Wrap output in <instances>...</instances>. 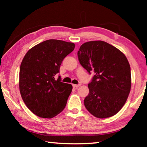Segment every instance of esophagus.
Here are the masks:
<instances>
[{
	"label": "esophagus",
	"instance_id": "34e87169",
	"mask_svg": "<svg viewBox=\"0 0 147 147\" xmlns=\"http://www.w3.org/2000/svg\"><path fill=\"white\" fill-rule=\"evenodd\" d=\"M80 86V84H73V87L74 88H78V87Z\"/></svg>",
	"mask_w": 147,
	"mask_h": 147
}]
</instances>
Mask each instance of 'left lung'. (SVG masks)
<instances>
[{
  "instance_id": "obj_1",
  "label": "left lung",
  "mask_w": 147,
  "mask_h": 147,
  "mask_svg": "<svg viewBox=\"0 0 147 147\" xmlns=\"http://www.w3.org/2000/svg\"><path fill=\"white\" fill-rule=\"evenodd\" d=\"M80 63L94 75L88 84L84 105L97 118L117 113L127 100L131 89L130 66L125 55L102 41L86 42L78 52Z\"/></svg>"
}]
</instances>
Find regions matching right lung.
Wrapping results in <instances>:
<instances>
[{"label":"right lung","instance_id":"1","mask_svg":"<svg viewBox=\"0 0 147 147\" xmlns=\"http://www.w3.org/2000/svg\"><path fill=\"white\" fill-rule=\"evenodd\" d=\"M75 47L73 43L49 39L32 47L21 62L19 90L24 102L35 115L53 118L63 110L73 89L55 79L63 59Z\"/></svg>","mask_w":147,"mask_h":147}]
</instances>
